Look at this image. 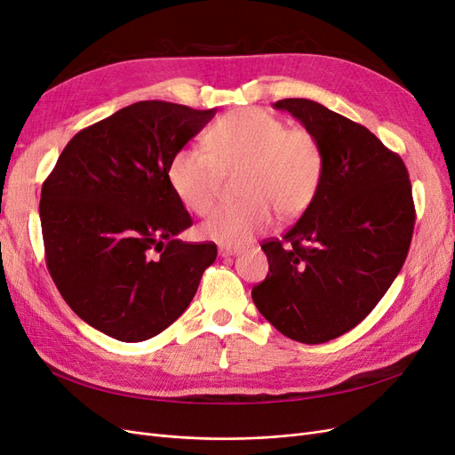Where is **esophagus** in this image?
<instances>
[{"instance_id":"esophagus-1","label":"esophagus","mask_w":455,"mask_h":455,"mask_svg":"<svg viewBox=\"0 0 455 455\" xmlns=\"http://www.w3.org/2000/svg\"><path fill=\"white\" fill-rule=\"evenodd\" d=\"M218 252H220V256H224V258H228V256H235V254H239V252H241V246L220 244V246H218Z\"/></svg>"}]
</instances>
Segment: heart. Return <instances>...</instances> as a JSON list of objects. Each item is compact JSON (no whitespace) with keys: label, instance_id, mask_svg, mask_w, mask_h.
Masks as SVG:
<instances>
[{"label":"heart","instance_id":"b5f03b06","mask_svg":"<svg viewBox=\"0 0 455 455\" xmlns=\"http://www.w3.org/2000/svg\"><path fill=\"white\" fill-rule=\"evenodd\" d=\"M204 149L184 148L172 156L167 178L186 209L204 214L216 203L222 174L239 171V203L220 204L199 231L222 244L249 243L275 222V211L292 218L319 191L324 157L306 129H286L264 109L241 108L220 117L204 136Z\"/></svg>","mask_w":455,"mask_h":455}]
</instances>
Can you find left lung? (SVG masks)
Here are the masks:
<instances>
[{
    "instance_id": "8db88e82",
    "label": "left lung",
    "mask_w": 455,
    "mask_h": 455,
    "mask_svg": "<svg viewBox=\"0 0 455 455\" xmlns=\"http://www.w3.org/2000/svg\"><path fill=\"white\" fill-rule=\"evenodd\" d=\"M273 106L319 140L324 171L298 222L283 239L261 243L269 273L252 299L281 334L315 346L349 332L389 291L408 256L416 206L404 161L366 127L307 99Z\"/></svg>"
}]
</instances>
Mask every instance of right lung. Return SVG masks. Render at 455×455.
I'll use <instances>...</instances> for the list:
<instances>
[{
  "instance_id": "obj_1",
  "label": "right lung",
  "mask_w": 455,
  "mask_h": 455,
  "mask_svg": "<svg viewBox=\"0 0 455 455\" xmlns=\"http://www.w3.org/2000/svg\"><path fill=\"white\" fill-rule=\"evenodd\" d=\"M216 109L142 100L79 131L41 188L45 261L64 301L119 341L157 336L194 299L214 243H184L191 216L167 169Z\"/></svg>"
}]
</instances>
